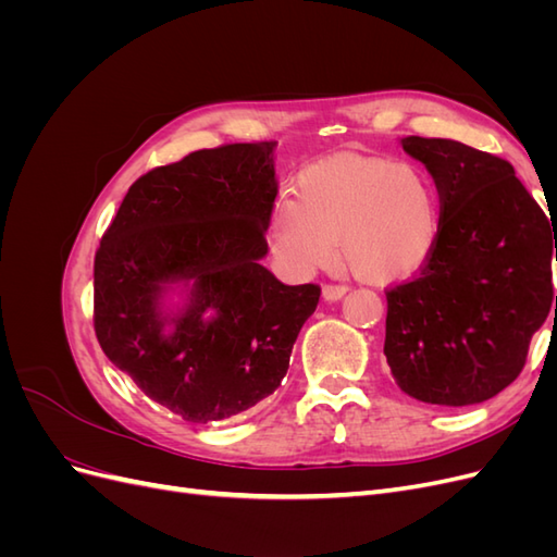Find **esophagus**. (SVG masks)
<instances>
[{
  "mask_svg": "<svg viewBox=\"0 0 557 557\" xmlns=\"http://www.w3.org/2000/svg\"><path fill=\"white\" fill-rule=\"evenodd\" d=\"M346 293H348L346 285H336V283H327V285H323V297H325L327 301L342 299Z\"/></svg>",
  "mask_w": 557,
  "mask_h": 557,
  "instance_id": "34e87169",
  "label": "esophagus"
}]
</instances>
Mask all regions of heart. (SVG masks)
<instances>
[{"label":"heart","mask_w":557,"mask_h":557,"mask_svg":"<svg viewBox=\"0 0 557 557\" xmlns=\"http://www.w3.org/2000/svg\"><path fill=\"white\" fill-rule=\"evenodd\" d=\"M442 234V197L423 164L339 153L297 174V197L283 190L269 213L267 242L276 264L309 276L342 262L369 283L416 274Z\"/></svg>","instance_id":"obj_1"}]
</instances>
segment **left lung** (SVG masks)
Segmentation results:
<instances>
[{
	"instance_id": "obj_1",
	"label": "left lung",
	"mask_w": 557,
	"mask_h": 557,
	"mask_svg": "<svg viewBox=\"0 0 557 557\" xmlns=\"http://www.w3.org/2000/svg\"><path fill=\"white\" fill-rule=\"evenodd\" d=\"M401 148L436 181L442 234L418 274L385 290L383 352L407 395L479 404L518 379L553 297L557 313V230L507 160L450 139Z\"/></svg>"
}]
</instances>
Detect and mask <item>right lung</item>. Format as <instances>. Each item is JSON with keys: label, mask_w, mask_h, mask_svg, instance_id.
Here are the masks:
<instances>
[{"label": "right lung", "mask_w": 557, "mask_h": 557, "mask_svg": "<svg viewBox=\"0 0 557 557\" xmlns=\"http://www.w3.org/2000/svg\"><path fill=\"white\" fill-rule=\"evenodd\" d=\"M274 146L223 144L156 166L132 183L95 252L99 346L188 423L272 395L318 307L320 285H283L260 264L278 193ZM172 280H193L194 293L166 329L159 295Z\"/></svg>", "instance_id": "add662e5"}]
</instances>
